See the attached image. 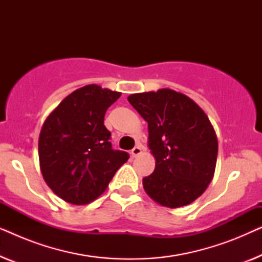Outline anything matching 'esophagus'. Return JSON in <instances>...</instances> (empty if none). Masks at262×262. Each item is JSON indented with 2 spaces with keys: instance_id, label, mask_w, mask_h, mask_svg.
<instances>
[{
  "instance_id": "obj_1",
  "label": "esophagus",
  "mask_w": 262,
  "mask_h": 262,
  "mask_svg": "<svg viewBox=\"0 0 262 262\" xmlns=\"http://www.w3.org/2000/svg\"><path fill=\"white\" fill-rule=\"evenodd\" d=\"M142 151H143L142 145H141V144H138L137 146H135V148L131 150V155H132V157H137V156L141 155Z\"/></svg>"
}]
</instances>
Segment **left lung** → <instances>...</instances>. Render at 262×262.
<instances>
[{"label": "left lung", "mask_w": 262, "mask_h": 262, "mask_svg": "<svg viewBox=\"0 0 262 262\" xmlns=\"http://www.w3.org/2000/svg\"><path fill=\"white\" fill-rule=\"evenodd\" d=\"M127 100L148 123V144L156 160L154 173L143 179L146 194L170 209L194 202L212 180L217 162V136L205 112L168 88Z\"/></svg>", "instance_id": "8db88e82"}]
</instances>
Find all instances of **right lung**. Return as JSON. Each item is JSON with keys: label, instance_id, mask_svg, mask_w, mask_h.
<instances>
[{"label": "right lung", "instance_id": "1", "mask_svg": "<svg viewBox=\"0 0 262 262\" xmlns=\"http://www.w3.org/2000/svg\"><path fill=\"white\" fill-rule=\"evenodd\" d=\"M121 93L88 84L68 95L46 118L39 135L42 178L53 193L84 205L105 192L128 154L113 150L103 125L108 107Z\"/></svg>", "mask_w": 262, "mask_h": 262}]
</instances>
